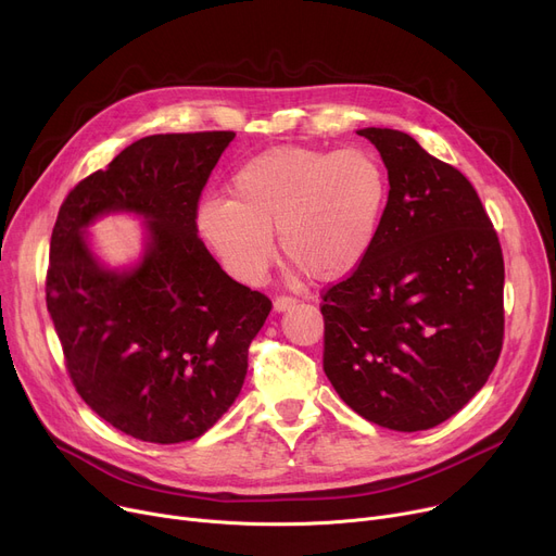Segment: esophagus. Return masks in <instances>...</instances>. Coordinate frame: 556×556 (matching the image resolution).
<instances>
[{"label": "esophagus", "instance_id": "1", "mask_svg": "<svg viewBox=\"0 0 556 556\" xmlns=\"http://www.w3.org/2000/svg\"><path fill=\"white\" fill-rule=\"evenodd\" d=\"M295 304H298L295 298H277V300L273 302V308H275V313H283V311H288V308H293Z\"/></svg>", "mask_w": 556, "mask_h": 556}]
</instances>
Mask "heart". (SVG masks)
<instances>
[{
	"mask_svg": "<svg viewBox=\"0 0 556 556\" xmlns=\"http://www.w3.org/2000/svg\"><path fill=\"white\" fill-rule=\"evenodd\" d=\"M388 173L365 149L275 146L243 162L229 198L198 204V231L231 277L256 283L279 250L313 279H338L367 256L388 202Z\"/></svg>",
	"mask_w": 556,
	"mask_h": 556,
	"instance_id": "b5f03b06",
	"label": "heart"
}]
</instances>
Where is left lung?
<instances>
[{"instance_id":"1","label":"left lung","mask_w":556,"mask_h":556,"mask_svg":"<svg viewBox=\"0 0 556 556\" xmlns=\"http://www.w3.org/2000/svg\"><path fill=\"white\" fill-rule=\"evenodd\" d=\"M388 168L376 239L327 290L325 374L340 399L399 432L440 426L503 349L505 263L473 185L410 135L363 128Z\"/></svg>"}]
</instances>
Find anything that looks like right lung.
I'll return each mask as SVG.
<instances>
[{
    "instance_id": "right-lung-1",
    "label": "right lung",
    "mask_w": 556,
    "mask_h": 556,
    "mask_svg": "<svg viewBox=\"0 0 556 556\" xmlns=\"http://www.w3.org/2000/svg\"><path fill=\"white\" fill-rule=\"evenodd\" d=\"M233 137H143L78 182L53 225L47 311L76 392L141 442L195 440L229 410L273 308L198 239L200 191ZM110 213L144 220L130 267L112 269L91 248L89 227Z\"/></svg>"
}]
</instances>
